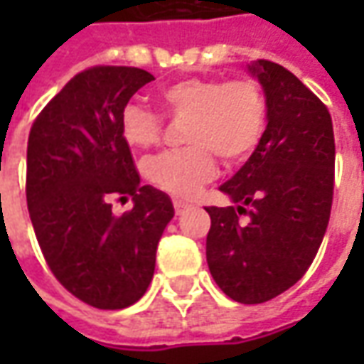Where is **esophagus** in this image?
<instances>
[{
	"label": "esophagus",
	"mask_w": 364,
	"mask_h": 364,
	"mask_svg": "<svg viewBox=\"0 0 364 364\" xmlns=\"http://www.w3.org/2000/svg\"><path fill=\"white\" fill-rule=\"evenodd\" d=\"M173 208H175V214H183L185 210H187V208H191V203H185V200H179V198H175Z\"/></svg>",
	"instance_id": "34e87169"
}]
</instances>
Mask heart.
<instances>
[{
	"instance_id": "heart-1",
	"label": "heart",
	"mask_w": 364,
	"mask_h": 364,
	"mask_svg": "<svg viewBox=\"0 0 364 364\" xmlns=\"http://www.w3.org/2000/svg\"><path fill=\"white\" fill-rule=\"evenodd\" d=\"M159 101L173 117H189L187 150L166 151L146 161L144 175L156 189L173 197H191L216 175V156L242 164L257 148L267 101L259 83L250 77H187L166 85ZM124 142L136 150L158 146L164 122L142 105L130 103L120 117Z\"/></svg>"
}]
</instances>
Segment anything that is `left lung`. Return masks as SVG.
Returning <instances> with one entry per match:
<instances>
[{
  "label": "left lung",
  "mask_w": 364,
  "mask_h": 364,
  "mask_svg": "<svg viewBox=\"0 0 364 364\" xmlns=\"http://www.w3.org/2000/svg\"><path fill=\"white\" fill-rule=\"evenodd\" d=\"M267 97V128L245 166L220 187L237 206H206V261L232 300L261 304L312 265L333 200L336 140L328 107L269 60L250 68Z\"/></svg>",
  "instance_id": "obj_1"
}]
</instances>
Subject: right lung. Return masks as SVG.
<instances>
[{
  "label": "right lung",
  "mask_w": 364,
  "mask_h": 364,
  "mask_svg": "<svg viewBox=\"0 0 364 364\" xmlns=\"http://www.w3.org/2000/svg\"><path fill=\"white\" fill-rule=\"evenodd\" d=\"M154 75L130 66L75 74L38 112L27 144V206L46 265L85 304L120 310L148 290L173 205L140 185L120 132L130 97ZM135 206L112 214L110 198Z\"/></svg>",
  "instance_id": "add662e5"
}]
</instances>
